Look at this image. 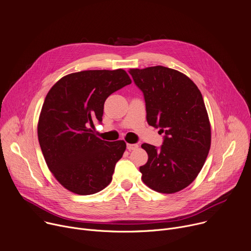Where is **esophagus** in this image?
<instances>
[{
	"instance_id": "esophagus-1",
	"label": "esophagus",
	"mask_w": 251,
	"mask_h": 251,
	"mask_svg": "<svg viewBox=\"0 0 251 251\" xmlns=\"http://www.w3.org/2000/svg\"><path fill=\"white\" fill-rule=\"evenodd\" d=\"M138 148V144H127V149L128 150H135Z\"/></svg>"
}]
</instances>
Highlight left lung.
<instances>
[{"label":"left lung","mask_w":251,"mask_h":251,"mask_svg":"<svg viewBox=\"0 0 251 251\" xmlns=\"http://www.w3.org/2000/svg\"><path fill=\"white\" fill-rule=\"evenodd\" d=\"M129 73L143 92L148 124L164 133L159 149L141 145L148 154L139 168L142 180L157 192H178L197 177L210 149L211 129L201 92L186 75L167 67Z\"/></svg>","instance_id":"1"}]
</instances>
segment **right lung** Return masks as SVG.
Instances as JSON below:
<instances>
[{"mask_svg":"<svg viewBox=\"0 0 251 251\" xmlns=\"http://www.w3.org/2000/svg\"><path fill=\"white\" fill-rule=\"evenodd\" d=\"M129 84L123 69L88 70L67 75L50 89L38 139L50 171L66 189L90 195L109 185L126 143L101 140L92 128L102 122L106 99Z\"/></svg>","mask_w":251,"mask_h":251,"instance_id":"add662e5","label":"right lung"}]
</instances>
